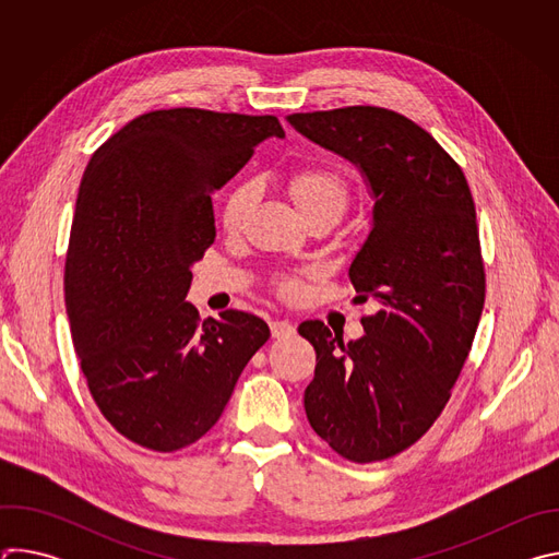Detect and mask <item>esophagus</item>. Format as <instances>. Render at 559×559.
Segmentation results:
<instances>
[{
	"instance_id": "obj_1",
	"label": "esophagus",
	"mask_w": 559,
	"mask_h": 559,
	"mask_svg": "<svg viewBox=\"0 0 559 559\" xmlns=\"http://www.w3.org/2000/svg\"><path fill=\"white\" fill-rule=\"evenodd\" d=\"M270 330H272L274 338H287V336H292L296 332V328L289 321H272Z\"/></svg>"
}]
</instances>
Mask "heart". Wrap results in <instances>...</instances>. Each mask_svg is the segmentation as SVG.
<instances>
[{
    "instance_id": "heart-1",
    "label": "heart",
    "mask_w": 559,
    "mask_h": 559,
    "mask_svg": "<svg viewBox=\"0 0 559 559\" xmlns=\"http://www.w3.org/2000/svg\"><path fill=\"white\" fill-rule=\"evenodd\" d=\"M287 190L302 212V216L325 212L338 218L349 203V186L347 179L328 166H307L298 168L287 179ZM254 203V186L250 181H241L229 190L221 207V223L225 229H241L250 207ZM321 276L316 265H300L296 270L278 272L274 276V289L285 300H300L307 294L309 281Z\"/></svg>"
}]
</instances>
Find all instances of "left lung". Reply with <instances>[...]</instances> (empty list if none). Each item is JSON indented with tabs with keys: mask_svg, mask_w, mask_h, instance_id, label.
<instances>
[{
	"mask_svg": "<svg viewBox=\"0 0 559 559\" xmlns=\"http://www.w3.org/2000/svg\"><path fill=\"white\" fill-rule=\"evenodd\" d=\"M287 121L354 162L376 199L349 278L356 302L378 311L349 343L321 321L298 325L316 349L305 414L338 455L386 460L431 429L468 358L487 292L475 203L449 152L401 112L347 106Z\"/></svg>",
	"mask_w": 559,
	"mask_h": 559,
	"instance_id": "obj_1",
	"label": "left lung"
}]
</instances>
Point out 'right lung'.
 Returning <instances> with one entry per match:
<instances>
[{"mask_svg": "<svg viewBox=\"0 0 559 559\" xmlns=\"http://www.w3.org/2000/svg\"><path fill=\"white\" fill-rule=\"evenodd\" d=\"M267 136H285L274 115L152 110L95 150L79 186L63 270L72 345L95 405L139 447L173 453L205 436L270 338L254 313L201 323L186 302L216 236L212 194Z\"/></svg>", "mask_w": 559, "mask_h": 559, "instance_id": "add662e5", "label": "right lung"}]
</instances>
